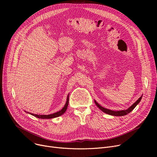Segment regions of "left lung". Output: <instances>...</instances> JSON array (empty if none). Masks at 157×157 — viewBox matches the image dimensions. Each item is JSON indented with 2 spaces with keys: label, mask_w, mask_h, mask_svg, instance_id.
<instances>
[{
  "label": "left lung",
  "mask_w": 157,
  "mask_h": 157,
  "mask_svg": "<svg viewBox=\"0 0 157 157\" xmlns=\"http://www.w3.org/2000/svg\"><path fill=\"white\" fill-rule=\"evenodd\" d=\"M141 98H142V96L140 97L139 99L135 103H134L130 107V108H128L127 109L121 110V111H112V110H110V109H108L104 108H103V107H102L101 105L98 104L95 101H95V104L97 105L98 108H99L102 111H103L104 113H105L106 114H110V115H112V116L121 117V116H125V115L128 114L129 113H130L132 111L136 108V106L139 103V102L141 101Z\"/></svg>",
  "instance_id": "1"
}]
</instances>
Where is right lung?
<instances>
[{"label":"right lung","mask_w":157,"mask_h":157,"mask_svg":"<svg viewBox=\"0 0 157 157\" xmlns=\"http://www.w3.org/2000/svg\"><path fill=\"white\" fill-rule=\"evenodd\" d=\"M69 95H67V101H66V103L65 104V105L63 106V108L59 111H58L56 113H55L53 114H48V115H40V114H33V113H28L29 114H30L32 116H34L35 117H37L38 118H40V119H52V118H56V117H59L61 115H62L65 111L67 110V106H68V104H69Z\"/></svg>","instance_id":"obj_1"}]
</instances>
